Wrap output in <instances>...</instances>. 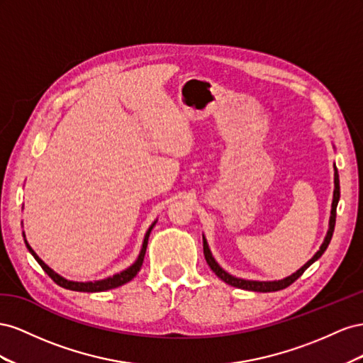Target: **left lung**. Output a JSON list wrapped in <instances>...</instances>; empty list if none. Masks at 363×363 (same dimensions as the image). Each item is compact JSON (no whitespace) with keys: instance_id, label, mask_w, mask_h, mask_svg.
<instances>
[{"instance_id":"left-lung-1","label":"left lung","mask_w":363,"mask_h":363,"mask_svg":"<svg viewBox=\"0 0 363 363\" xmlns=\"http://www.w3.org/2000/svg\"><path fill=\"white\" fill-rule=\"evenodd\" d=\"M335 169V190H333V201H331V211H330V220H328V231L325 234V239L320 245L319 251L310 258V260L303 266L299 267L296 272H294L292 275H289L283 279H274V281H255V279H245V278H239V277H234L231 274H228L225 269L216 262V258L213 257L211 251H210V246L208 242H206L205 235L202 234V240H203V255H205V260L208 263V266L211 267V271L219 277L222 281H225L226 284L234 286V287H239V289H245V291H252V292H277V291H281V289H286L287 286H291L294 281L301 277L304 274L306 269L313 264L318 258L323 255L327 250V246L331 240V237H333V231H335V223H336V208H337V202L340 198V187H339V173L336 169V164L333 165Z\"/></svg>"}]
</instances>
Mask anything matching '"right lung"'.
Masks as SVG:
<instances>
[{
  "label": "right lung",
  "mask_w": 363,
  "mask_h": 363,
  "mask_svg": "<svg viewBox=\"0 0 363 363\" xmlns=\"http://www.w3.org/2000/svg\"><path fill=\"white\" fill-rule=\"evenodd\" d=\"M158 219L155 220L150 226L149 230L146 231V235H144V240H143V246H141V251L138 254V258L135 262H133L129 267L124 269V271L118 272V274H113L112 277H108V278H103V279H96V281H72V279H68L65 277L59 275L57 272H55L53 269H51L48 264H45L43 260H40L39 255L32 250V246L28 245V242L26 240V234L23 233L24 235V243L27 246V250L30 251V254H32L35 257V260L40 264V267L44 269V271L48 274V277L53 279V281L56 284H59L60 287L64 289H69V291H76V292H105V291H109V289H116V287H120L123 284L129 283L130 279L135 277L140 269L143 266V262H144V255H146V247H147V240H149V235L153 230V226L157 225Z\"/></svg>",
  "instance_id": "add662e5"
}]
</instances>
